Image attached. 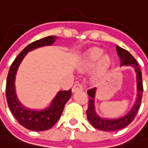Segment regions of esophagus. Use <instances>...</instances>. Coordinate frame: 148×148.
Segmentation results:
<instances>
[{"mask_svg":"<svg viewBox=\"0 0 148 148\" xmlns=\"http://www.w3.org/2000/svg\"><path fill=\"white\" fill-rule=\"evenodd\" d=\"M83 86L81 83H77L73 87H72V92H76L77 90H82Z\"/></svg>","mask_w":148,"mask_h":148,"instance_id":"34e87169","label":"esophagus"}]
</instances>
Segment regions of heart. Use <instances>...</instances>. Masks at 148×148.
Returning a JSON list of instances; mask_svg holds the SVG:
<instances>
[{
  "label": "heart",
  "instance_id": "b5f03b06",
  "mask_svg": "<svg viewBox=\"0 0 148 148\" xmlns=\"http://www.w3.org/2000/svg\"><path fill=\"white\" fill-rule=\"evenodd\" d=\"M102 54H103V50L99 48H94L89 50L85 57L86 65H93L99 59V63H98V70L100 72L105 71L110 65V58L108 55H105L101 57ZM100 56L101 58H100Z\"/></svg>",
  "mask_w": 148,
  "mask_h": 148
}]
</instances>
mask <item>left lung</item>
<instances>
[{
  "mask_svg": "<svg viewBox=\"0 0 148 148\" xmlns=\"http://www.w3.org/2000/svg\"><path fill=\"white\" fill-rule=\"evenodd\" d=\"M117 53L119 55L121 64L120 66H131L135 70L137 74V90H138V95H137V99L134 103L133 108L130 111L127 113L124 116L114 119H103L95 113V90L96 88L90 89L87 90V94L90 96L89 99L88 109L86 110V115L88 119L89 122L91 123V125L94 128L103 130V131H116L122 128L127 127L129 123L134 119L138 111L139 110L141 102H142V97H143V79H142V72L140 71L138 64L136 59L131 55V53L127 50L120 48L119 46H116Z\"/></svg>",
  "mask_w": 148,
  "mask_h": 148,
  "instance_id": "left-lung-1",
  "label": "left lung"
}]
</instances>
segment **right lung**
<instances>
[{
	"label": "right lung",
	"instance_id": "1",
	"mask_svg": "<svg viewBox=\"0 0 148 148\" xmlns=\"http://www.w3.org/2000/svg\"><path fill=\"white\" fill-rule=\"evenodd\" d=\"M56 39H58L57 36H48L29 44L16 57L9 70L5 88V96L9 108L19 123L32 131L48 130L58 122L66 103L71 98V90L58 91L48 108L42 110H32L23 106L16 96L14 88L15 75L21 61L29 52L37 48L52 45Z\"/></svg>",
	"mask_w": 148,
	"mask_h": 148
}]
</instances>
